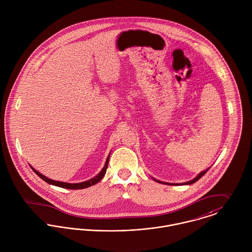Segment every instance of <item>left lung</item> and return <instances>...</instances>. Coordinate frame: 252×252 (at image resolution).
Wrapping results in <instances>:
<instances>
[{"mask_svg": "<svg viewBox=\"0 0 252 252\" xmlns=\"http://www.w3.org/2000/svg\"><path fill=\"white\" fill-rule=\"evenodd\" d=\"M210 169V167L207 168L206 170H204V171H202V172H200L197 176H196L194 179H192L191 181H189V182H186V183H182V184H171V183H165V182H160V181H158V180H157V179H155V178H153L154 179V181H156V182H158V183H160V184H164V185H169V186H179V185H181V186H186V185H191V184H194L195 182H197L203 175H205L206 174V172L208 171Z\"/></svg>", "mask_w": 252, "mask_h": 252, "instance_id": "obj_1", "label": "left lung"}]
</instances>
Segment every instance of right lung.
I'll list each match as a JSON object with an SVG mask.
<instances>
[{"label": "right lung", "instance_id": "1", "mask_svg": "<svg viewBox=\"0 0 252 252\" xmlns=\"http://www.w3.org/2000/svg\"><path fill=\"white\" fill-rule=\"evenodd\" d=\"M109 158H110V154L108 155L107 158H106V161H105V164H104V167L101 169V171L96 175L94 176V178L88 180V181H85L82 183H77V184H70V183H64V182H59V181H55V180H52V179H49L47 177H45L44 175H42L41 173H39L38 171H36L34 168H31L32 169V171L39 177L41 178L44 182H46L47 184L49 185H53L55 187H59V188H63V189H87V188H90L95 184H97L98 182L101 181V179L104 177L105 173H106V169L108 167V162H109Z\"/></svg>", "mask_w": 252, "mask_h": 252}]
</instances>
